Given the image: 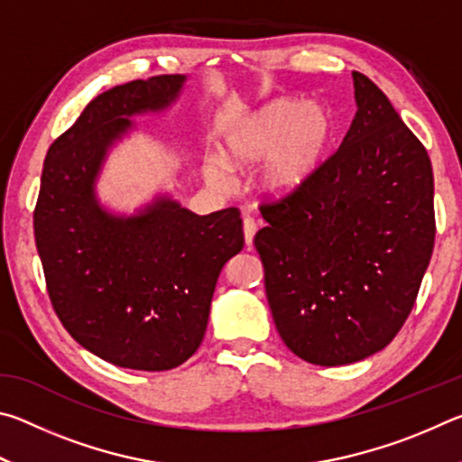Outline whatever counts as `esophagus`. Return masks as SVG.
<instances>
[{
	"instance_id": "1",
	"label": "esophagus",
	"mask_w": 462,
	"mask_h": 462,
	"mask_svg": "<svg viewBox=\"0 0 462 462\" xmlns=\"http://www.w3.org/2000/svg\"><path fill=\"white\" fill-rule=\"evenodd\" d=\"M242 228H245V240H246V246H253V240H254V234H256V222L253 217H245V224H242Z\"/></svg>"
}]
</instances>
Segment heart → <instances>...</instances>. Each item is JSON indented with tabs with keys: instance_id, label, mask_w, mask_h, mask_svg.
<instances>
[{
	"instance_id": "b5f03b06",
	"label": "heart",
	"mask_w": 462,
	"mask_h": 462,
	"mask_svg": "<svg viewBox=\"0 0 462 462\" xmlns=\"http://www.w3.org/2000/svg\"><path fill=\"white\" fill-rule=\"evenodd\" d=\"M332 116L316 101L273 99L242 116L226 130L222 156L238 171L264 167L259 189L273 199H283L310 181L324 159L332 138ZM206 177L217 189L230 185L228 173L217 159H208Z\"/></svg>"
}]
</instances>
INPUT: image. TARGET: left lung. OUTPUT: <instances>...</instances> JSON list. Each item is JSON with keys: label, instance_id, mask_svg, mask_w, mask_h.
I'll use <instances>...</instances> for the list:
<instances>
[{"label": "left lung", "instance_id": "left-lung-1", "mask_svg": "<svg viewBox=\"0 0 462 462\" xmlns=\"http://www.w3.org/2000/svg\"><path fill=\"white\" fill-rule=\"evenodd\" d=\"M342 144L289 198L264 203L254 246L287 348L350 365L395 338L434 248V175L424 144L377 85L353 71Z\"/></svg>", "mask_w": 462, "mask_h": 462}]
</instances>
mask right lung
I'll return each instance as SVG.
<instances>
[{
  "label": "right lung",
  "mask_w": 462,
  "mask_h": 462,
  "mask_svg": "<svg viewBox=\"0 0 462 462\" xmlns=\"http://www.w3.org/2000/svg\"><path fill=\"white\" fill-rule=\"evenodd\" d=\"M185 81L156 75L104 91L44 159L34 238L52 308L83 348L124 369L169 371L199 348L217 277L245 246L236 208L198 216L161 193L114 214L97 198L130 118L165 112Z\"/></svg>",
  "instance_id": "right-lung-1"
}]
</instances>
